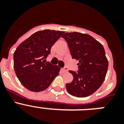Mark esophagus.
Instances as JSON below:
<instances>
[{
  "label": "esophagus",
  "mask_w": 124,
  "mask_h": 124,
  "mask_svg": "<svg viewBox=\"0 0 124 124\" xmlns=\"http://www.w3.org/2000/svg\"><path fill=\"white\" fill-rule=\"evenodd\" d=\"M62 71H63L64 72V73H66V72H67L68 71L67 68L64 67V68H62Z\"/></svg>",
  "instance_id": "esophagus-1"
}]
</instances>
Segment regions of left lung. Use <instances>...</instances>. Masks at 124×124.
I'll list each match as a JSON object with an SVG mask.
<instances>
[{"label": "left lung", "mask_w": 124, "mask_h": 124, "mask_svg": "<svg viewBox=\"0 0 124 124\" xmlns=\"http://www.w3.org/2000/svg\"><path fill=\"white\" fill-rule=\"evenodd\" d=\"M62 37L68 43L72 58L79 61L78 72L69 71L73 80L66 84L68 92L78 97L93 94L101 87L107 71L109 64L104 47L87 34L66 33Z\"/></svg>", "instance_id": "left-lung-1"}]
</instances>
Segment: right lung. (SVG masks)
Listing matches in <instances>:
<instances>
[{"instance_id": "add662e5", "label": "right lung", "mask_w": 124, "mask_h": 124, "mask_svg": "<svg viewBox=\"0 0 124 124\" xmlns=\"http://www.w3.org/2000/svg\"><path fill=\"white\" fill-rule=\"evenodd\" d=\"M64 33L50 30L37 31L18 46L14 54V70L25 88L33 92L44 91L58 75L60 68L45 59Z\"/></svg>"}]
</instances>
